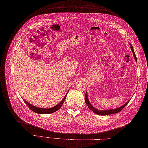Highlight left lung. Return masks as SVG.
Returning a JSON list of instances; mask_svg holds the SVG:
<instances>
[{
  "label": "left lung",
  "instance_id": "left-lung-1",
  "mask_svg": "<svg viewBox=\"0 0 148 148\" xmlns=\"http://www.w3.org/2000/svg\"><path fill=\"white\" fill-rule=\"evenodd\" d=\"M130 47L131 49V51L133 53V56H134V59L136 60V61L137 62V58H136V54L134 53V49H133V47L131 45V43H130ZM131 100V99H130ZM129 100L127 102H126L123 105H122V106L120 107H118V108H114V109H110V110H97V108H95L92 105H91L88 100V94L86 92V95H85V102H86V103L87 104V105L88 106V107L89 108L90 110H91V111H93L95 113L98 114V115H101V116H106V115H109V114H115V113H117V112H120L126 105H127L130 101Z\"/></svg>",
  "mask_w": 148,
  "mask_h": 148
}]
</instances>
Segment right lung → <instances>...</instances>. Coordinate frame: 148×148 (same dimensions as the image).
I'll list each match as a JSON object with an SVG mask.
<instances>
[{
    "mask_svg": "<svg viewBox=\"0 0 148 148\" xmlns=\"http://www.w3.org/2000/svg\"><path fill=\"white\" fill-rule=\"evenodd\" d=\"M68 92H69V91H68ZM68 92L66 93V95L64 96V98H63V99L61 100V101L58 104H57V105H55V106H54L53 107L49 108H39V107H36V106H34V105H31L29 102H27V101H26L25 99L23 101L26 103V104L27 105V107H29L32 111H33L35 112H36V113L41 114H51V113H52V112H54L55 111H58L61 107L62 103H64V102L66 99V96H67Z\"/></svg>",
    "mask_w": 148,
    "mask_h": 148,
    "instance_id": "add662e5",
    "label": "right lung"
}]
</instances>
